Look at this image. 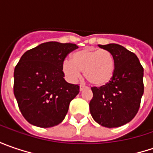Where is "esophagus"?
<instances>
[{"mask_svg":"<svg viewBox=\"0 0 153 153\" xmlns=\"http://www.w3.org/2000/svg\"><path fill=\"white\" fill-rule=\"evenodd\" d=\"M86 88H87V87H86L85 85H83V84H81V85H80V91H82L83 89H85Z\"/></svg>","mask_w":153,"mask_h":153,"instance_id":"34e87169","label":"esophagus"}]
</instances>
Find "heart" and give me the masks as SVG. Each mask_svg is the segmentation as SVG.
I'll return each mask as SVG.
<instances>
[{"instance_id": "1", "label": "heart", "mask_w": 153, "mask_h": 153, "mask_svg": "<svg viewBox=\"0 0 153 153\" xmlns=\"http://www.w3.org/2000/svg\"><path fill=\"white\" fill-rule=\"evenodd\" d=\"M64 72L71 81H76L84 71L86 79L94 85H104L112 77L114 58L106 49H82L75 53L71 60H65Z\"/></svg>"}]
</instances>
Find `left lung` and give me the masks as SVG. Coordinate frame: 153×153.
<instances>
[{"instance_id":"1","label":"left lung","mask_w":153,"mask_h":153,"mask_svg":"<svg viewBox=\"0 0 153 153\" xmlns=\"http://www.w3.org/2000/svg\"><path fill=\"white\" fill-rule=\"evenodd\" d=\"M99 47L113 55L114 72L105 85L91 88L90 113L101 126L117 128L129 123L138 112L144 93V70L137 56L123 46Z\"/></svg>"}]
</instances>
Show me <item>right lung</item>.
<instances>
[{
  "label": "right lung",
  "mask_w": 153,
  "mask_h": 153,
  "mask_svg": "<svg viewBox=\"0 0 153 153\" xmlns=\"http://www.w3.org/2000/svg\"><path fill=\"white\" fill-rule=\"evenodd\" d=\"M78 47L48 42L26 51L14 69L13 93L23 117L41 128L64 120L71 101L79 93L78 84L64 79V60Z\"/></svg>",
  "instance_id": "obj_1"
}]
</instances>
